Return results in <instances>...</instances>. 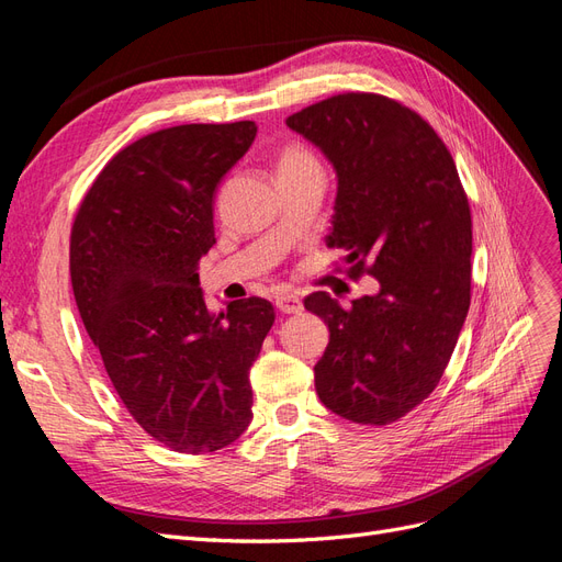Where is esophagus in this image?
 Returning <instances> with one entry per match:
<instances>
[{"instance_id": "34e87169", "label": "esophagus", "mask_w": 562, "mask_h": 562, "mask_svg": "<svg viewBox=\"0 0 562 562\" xmlns=\"http://www.w3.org/2000/svg\"><path fill=\"white\" fill-rule=\"evenodd\" d=\"M277 310L281 314H300L304 307H302V300L293 293H283L277 297Z\"/></svg>"}]
</instances>
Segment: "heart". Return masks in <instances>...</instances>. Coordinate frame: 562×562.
I'll return each instance as SVG.
<instances>
[{"label": "heart", "mask_w": 562, "mask_h": 562, "mask_svg": "<svg viewBox=\"0 0 562 562\" xmlns=\"http://www.w3.org/2000/svg\"><path fill=\"white\" fill-rule=\"evenodd\" d=\"M310 168H318V164L307 147L285 145L277 157V180L283 176L310 171Z\"/></svg>", "instance_id": "heart-1"}]
</instances>
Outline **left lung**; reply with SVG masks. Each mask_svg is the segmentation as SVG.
<instances>
[{
    "label": "left lung",
    "instance_id": "1",
    "mask_svg": "<svg viewBox=\"0 0 562 562\" xmlns=\"http://www.w3.org/2000/svg\"><path fill=\"white\" fill-rule=\"evenodd\" d=\"M337 176L328 248L380 291L342 310L328 293L304 307L328 323L314 366L321 403L356 424H389L446 372L471 304V211L448 147L424 119L375 93H339L285 119Z\"/></svg>",
    "mask_w": 562,
    "mask_h": 562
}]
</instances>
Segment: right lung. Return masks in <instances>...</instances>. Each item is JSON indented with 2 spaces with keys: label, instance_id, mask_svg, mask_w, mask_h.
I'll use <instances>...</instances> for the list:
<instances>
[{
  "label": "right lung",
  "instance_id": "right-lung-1",
  "mask_svg": "<svg viewBox=\"0 0 562 562\" xmlns=\"http://www.w3.org/2000/svg\"><path fill=\"white\" fill-rule=\"evenodd\" d=\"M255 133L236 122L145 135L100 171L72 225L83 328L126 411L176 452L227 448L252 419L248 370L274 307L246 297L215 316L196 267L215 244L217 184Z\"/></svg>",
  "mask_w": 562,
  "mask_h": 562
}]
</instances>
